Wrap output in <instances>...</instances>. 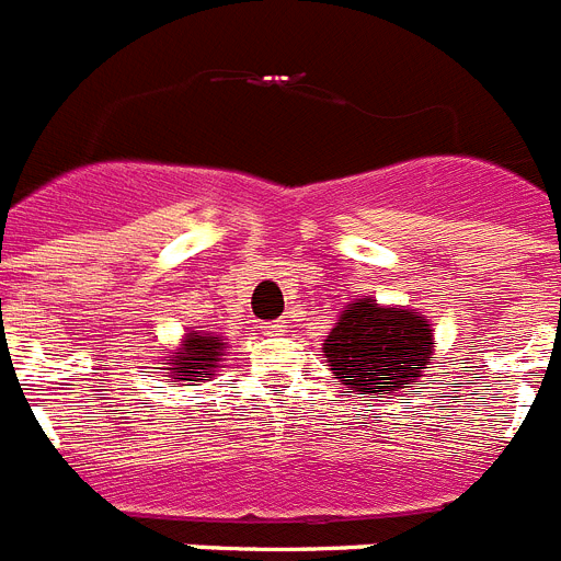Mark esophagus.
I'll return each mask as SVG.
<instances>
[{
	"label": "esophagus",
	"instance_id": "1",
	"mask_svg": "<svg viewBox=\"0 0 561 561\" xmlns=\"http://www.w3.org/2000/svg\"><path fill=\"white\" fill-rule=\"evenodd\" d=\"M261 329H264V334H284L286 320H272V323H264Z\"/></svg>",
	"mask_w": 561,
	"mask_h": 561
}]
</instances>
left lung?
Segmentation results:
<instances>
[{"mask_svg": "<svg viewBox=\"0 0 561 561\" xmlns=\"http://www.w3.org/2000/svg\"><path fill=\"white\" fill-rule=\"evenodd\" d=\"M331 370L351 393L379 399L401 388H413L433 359V329L419 311L381 309L359 300L342 311L340 323L323 342Z\"/></svg>", "mask_w": 561, "mask_h": 561, "instance_id": "8db88e82", "label": "left lung"}]
</instances>
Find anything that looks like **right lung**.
<instances>
[{
    "mask_svg": "<svg viewBox=\"0 0 561 561\" xmlns=\"http://www.w3.org/2000/svg\"><path fill=\"white\" fill-rule=\"evenodd\" d=\"M225 342L219 336H202V334H191L185 340V348L176 351V356H168V362L162 365H171L173 379L180 381H199L213 376V370L219 368L221 356H225Z\"/></svg>",
    "mask_w": 561,
    "mask_h": 561,
    "instance_id": "obj_1",
    "label": "right lung"
}]
</instances>
